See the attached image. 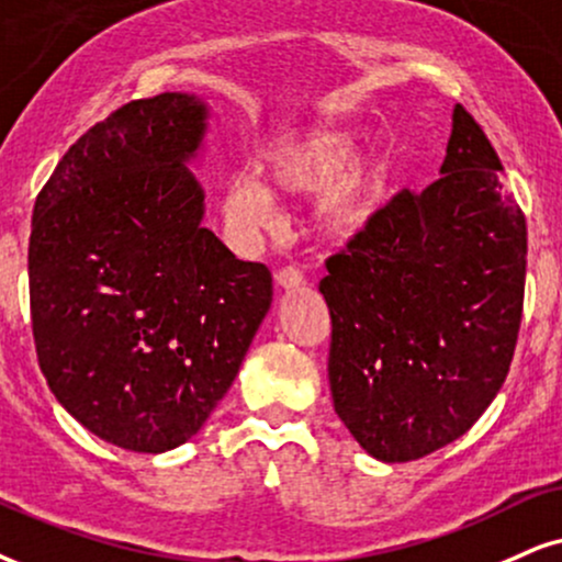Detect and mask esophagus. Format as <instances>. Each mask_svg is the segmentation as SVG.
<instances>
[{
    "instance_id": "1",
    "label": "esophagus",
    "mask_w": 562,
    "mask_h": 562,
    "mask_svg": "<svg viewBox=\"0 0 562 562\" xmlns=\"http://www.w3.org/2000/svg\"><path fill=\"white\" fill-rule=\"evenodd\" d=\"M276 281H279V286L281 289H302L304 283V273L300 268H294V266H286V268H281L279 273H276Z\"/></svg>"
}]
</instances>
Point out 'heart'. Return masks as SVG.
Returning a JSON list of instances; mask_svg holds the SVG:
<instances>
[{
  "label": "heart",
  "instance_id": "1",
  "mask_svg": "<svg viewBox=\"0 0 562 562\" xmlns=\"http://www.w3.org/2000/svg\"><path fill=\"white\" fill-rule=\"evenodd\" d=\"M359 140L349 130H317L279 145L255 171H239L224 190V211L239 228H260L273 216V198H296L323 190L315 226L323 239L344 245L357 239L378 216L387 195L391 169L383 158L357 156Z\"/></svg>",
  "mask_w": 562,
  "mask_h": 562
}]
</instances>
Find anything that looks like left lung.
Returning <instances> with one entry per match:
<instances>
[{
  "label": "left lung",
  "mask_w": 562,
  "mask_h": 562,
  "mask_svg": "<svg viewBox=\"0 0 562 562\" xmlns=\"http://www.w3.org/2000/svg\"><path fill=\"white\" fill-rule=\"evenodd\" d=\"M467 109L440 179L401 190L325 260L334 406L367 453L417 461L493 404L524 310L526 218Z\"/></svg>",
  "instance_id": "1"
}]
</instances>
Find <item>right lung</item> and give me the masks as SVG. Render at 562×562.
<instances>
[{
	"mask_svg": "<svg viewBox=\"0 0 562 562\" xmlns=\"http://www.w3.org/2000/svg\"><path fill=\"white\" fill-rule=\"evenodd\" d=\"M205 103L161 93L93 124L38 192L27 279L41 372L101 440L164 453L205 425L273 300L203 221L187 169Z\"/></svg>",
	"mask_w": 562,
	"mask_h": 562,
	"instance_id": "right-lung-1",
	"label": "right lung"
}]
</instances>
